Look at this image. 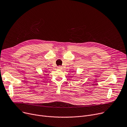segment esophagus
<instances>
[{
    "label": "esophagus",
    "mask_w": 127,
    "mask_h": 127,
    "mask_svg": "<svg viewBox=\"0 0 127 127\" xmlns=\"http://www.w3.org/2000/svg\"><path fill=\"white\" fill-rule=\"evenodd\" d=\"M57 68L58 69H61L62 68V66H58Z\"/></svg>",
    "instance_id": "1"
}]
</instances>
